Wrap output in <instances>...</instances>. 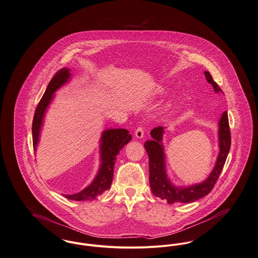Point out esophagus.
Wrapping results in <instances>:
<instances>
[{"mask_svg":"<svg viewBox=\"0 0 258 258\" xmlns=\"http://www.w3.org/2000/svg\"><path fill=\"white\" fill-rule=\"evenodd\" d=\"M143 136H144V130H143V126H139L136 131V137L138 139H143Z\"/></svg>","mask_w":258,"mask_h":258,"instance_id":"34e87169","label":"esophagus"}]
</instances>
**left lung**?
<instances>
[{"instance_id":"left-lung-1","label":"left lung","mask_w":258,"mask_h":258,"mask_svg":"<svg viewBox=\"0 0 258 258\" xmlns=\"http://www.w3.org/2000/svg\"><path fill=\"white\" fill-rule=\"evenodd\" d=\"M205 76L207 81L212 84L215 92L223 93L222 89L213 80L212 75L208 71L205 72ZM219 125L220 153L214 170L204 182L190 186L188 188L175 187L167 178L165 172L163 146L161 143L164 127L157 126L150 132L152 140L145 142L144 147L149 157V183L151 191L155 197H158L161 200H166L169 204L176 202L192 203L199 200L202 197L207 196L213 190L221 172L224 168L230 148L231 140L228 112H224L220 119Z\"/></svg>"}]
</instances>
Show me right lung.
<instances>
[{
	"label": "right lung",
	"mask_w": 258,
	"mask_h": 258,
	"mask_svg": "<svg viewBox=\"0 0 258 258\" xmlns=\"http://www.w3.org/2000/svg\"><path fill=\"white\" fill-rule=\"evenodd\" d=\"M70 77L69 69L62 68L55 73L51 81L46 88L41 100L39 101L32 120V145L35 150L38 143V136L44 112L49 105L53 93L58 88L67 82ZM132 140V136L126 130L115 128L107 130L103 133L101 139V166L98 175L94 179L91 185H89L83 191L74 195H65L67 199L74 201L95 200L98 195H101L104 191L111 187L113 176H114V165L116 155L119 150Z\"/></svg>",
	"instance_id": "1"
}]
</instances>
